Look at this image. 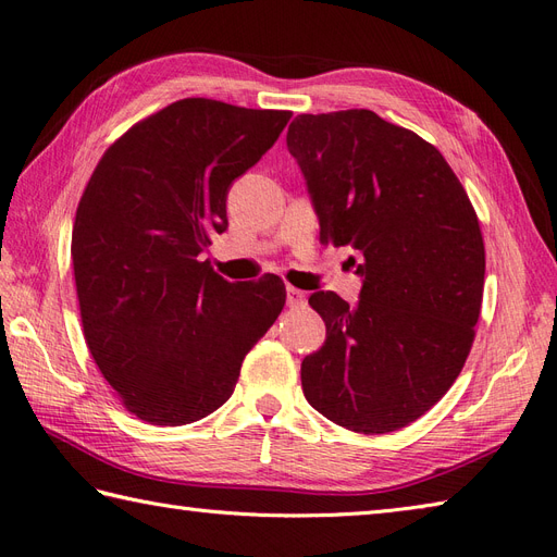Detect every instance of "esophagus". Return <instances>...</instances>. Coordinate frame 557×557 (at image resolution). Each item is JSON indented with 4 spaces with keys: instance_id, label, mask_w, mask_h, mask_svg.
Returning a JSON list of instances; mask_svg holds the SVG:
<instances>
[{
    "instance_id": "obj_1",
    "label": "esophagus",
    "mask_w": 557,
    "mask_h": 557,
    "mask_svg": "<svg viewBox=\"0 0 557 557\" xmlns=\"http://www.w3.org/2000/svg\"><path fill=\"white\" fill-rule=\"evenodd\" d=\"M285 305H288L290 309L305 307L307 305V295L301 293V290H297V288H293V285H288V288H285Z\"/></svg>"
}]
</instances>
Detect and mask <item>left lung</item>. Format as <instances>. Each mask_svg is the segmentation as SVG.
<instances>
[{"label":"left lung","mask_w":557,"mask_h":557,"mask_svg":"<svg viewBox=\"0 0 557 557\" xmlns=\"http://www.w3.org/2000/svg\"><path fill=\"white\" fill-rule=\"evenodd\" d=\"M320 244L360 252V301L313 293L325 320L301 391L360 434L407 428L462 372L481 313L485 248L474 207L444 156L367 109L301 113L288 127Z\"/></svg>","instance_id":"8db88e82"}]
</instances>
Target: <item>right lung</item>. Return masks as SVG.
<instances>
[{
	"instance_id": "obj_1",
	"label": "right lung",
	"mask_w": 557,
	"mask_h": 557,
	"mask_svg": "<svg viewBox=\"0 0 557 557\" xmlns=\"http://www.w3.org/2000/svg\"><path fill=\"white\" fill-rule=\"evenodd\" d=\"M290 115L178 99L111 144L83 190L72 234L83 334L125 409L150 425L223 407L285 305L278 276L230 283L201 252L227 227L232 181Z\"/></svg>"
}]
</instances>
